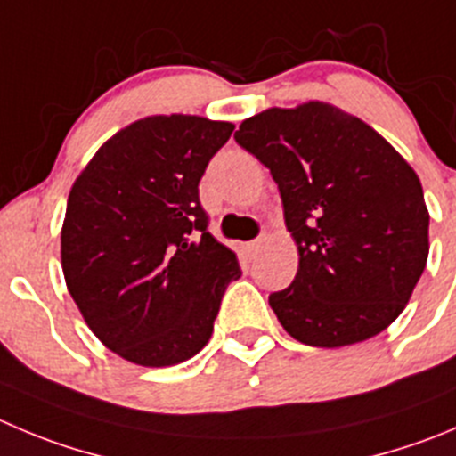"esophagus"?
<instances>
[{
    "label": "esophagus",
    "mask_w": 456,
    "mask_h": 456,
    "mask_svg": "<svg viewBox=\"0 0 456 456\" xmlns=\"http://www.w3.org/2000/svg\"><path fill=\"white\" fill-rule=\"evenodd\" d=\"M259 246H262V237H259V240L248 241V244H246V250H248V253H257Z\"/></svg>",
    "instance_id": "1"
}]
</instances>
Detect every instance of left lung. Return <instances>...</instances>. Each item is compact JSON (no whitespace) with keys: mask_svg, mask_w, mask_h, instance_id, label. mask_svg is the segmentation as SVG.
Masks as SVG:
<instances>
[{"mask_svg":"<svg viewBox=\"0 0 456 456\" xmlns=\"http://www.w3.org/2000/svg\"><path fill=\"white\" fill-rule=\"evenodd\" d=\"M235 141L271 170L300 266L268 296L281 327L311 346H345L387 329L428 262L423 188L407 160L327 102L246 118Z\"/></svg>","mask_w":456,"mask_h":456,"instance_id":"8db88e82","label":"left lung"}]
</instances>
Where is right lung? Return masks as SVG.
Segmentation results:
<instances>
[{
	"label": "right lung",
	"instance_id": "right-lung-1",
	"mask_svg": "<svg viewBox=\"0 0 456 456\" xmlns=\"http://www.w3.org/2000/svg\"><path fill=\"white\" fill-rule=\"evenodd\" d=\"M232 129L183 114L136 120L73 183L64 280L91 331L125 361L170 367L197 355L241 277L199 201V181Z\"/></svg>",
	"mask_w": 456,
	"mask_h": 456
}]
</instances>
